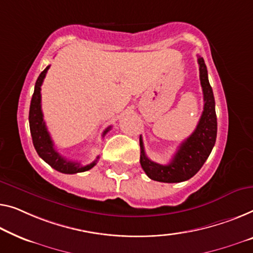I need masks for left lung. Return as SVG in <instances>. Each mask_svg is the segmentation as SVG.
<instances>
[{
	"label": "left lung",
	"instance_id": "8db88e82",
	"mask_svg": "<svg viewBox=\"0 0 253 253\" xmlns=\"http://www.w3.org/2000/svg\"><path fill=\"white\" fill-rule=\"evenodd\" d=\"M198 63L203 101H205L203 112L195 130L185 141L180 143L170 163L168 165H160L151 161L145 154L142 136H139V146H141L139 163L145 174L157 182L179 183L190 179L201 169L216 143L217 116L212 88L209 84L205 60L201 56L198 58Z\"/></svg>",
	"mask_w": 253,
	"mask_h": 253
}]
</instances>
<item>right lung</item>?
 <instances>
[{
	"instance_id": "1",
	"label": "right lung",
	"mask_w": 253,
	"mask_h": 253,
	"mask_svg": "<svg viewBox=\"0 0 253 253\" xmlns=\"http://www.w3.org/2000/svg\"><path fill=\"white\" fill-rule=\"evenodd\" d=\"M48 68H50V66L45 68L42 73L40 74L39 78H37L35 89H34L32 101H30L29 128L33 138V144L35 146L36 152L39 153V156L42 158L45 163L50 165L55 170L62 172V174H77V172L89 170L90 168H93L96 165L99 157L92 164L86 166H82L81 163H74V161L67 160L61 154L56 152L53 141H52L50 136V133L47 131L46 125H45V122L43 119L42 104H41V86H42L44 78L46 76ZM111 127H108L103 131V135Z\"/></svg>"
}]
</instances>
